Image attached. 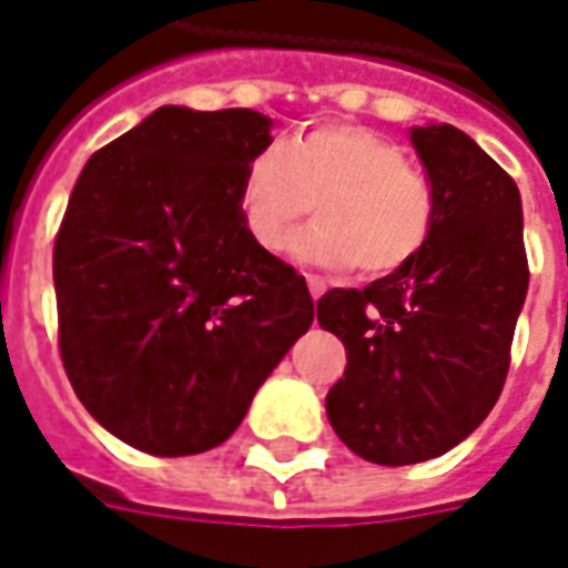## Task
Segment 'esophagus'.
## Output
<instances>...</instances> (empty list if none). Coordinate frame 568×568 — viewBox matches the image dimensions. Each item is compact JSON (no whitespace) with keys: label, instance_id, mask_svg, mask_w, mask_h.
Segmentation results:
<instances>
[{"label":"esophagus","instance_id":"34e87169","mask_svg":"<svg viewBox=\"0 0 568 568\" xmlns=\"http://www.w3.org/2000/svg\"><path fill=\"white\" fill-rule=\"evenodd\" d=\"M306 288H310V295H313V301H318V297L325 295V280L322 276H306Z\"/></svg>","mask_w":568,"mask_h":568}]
</instances>
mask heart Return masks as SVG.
<instances>
[{
    "label": "heart",
    "mask_w": 568,
    "mask_h": 568,
    "mask_svg": "<svg viewBox=\"0 0 568 568\" xmlns=\"http://www.w3.org/2000/svg\"><path fill=\"white\" fill-rule=\"evenodd\" d=\"M310 229L292 237V255L316 267H352L382 276L418 258L436 225L434 183L397 141L355 123H322L288 144L271 141L241 174L243 229L276 252L313 210Z\"/></svg>",
    "instance_id": "heart-1"
}]
</instances>
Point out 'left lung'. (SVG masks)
Wrapping results in <instances>:
<instances>
[{"label": "left lung", "mask_w": 568, "mask_h": 568, "mask_svg": "<svg viewBox=\"0 0 568 568\" xmlns=\"http://www.w3.org/2000/svg\"><path fill=\"white\" fill-rule=\"evenodd\" d=\"M409 141L436 192L430 241L388 276L316 304L348 361L327 422L382 466L445 455L485 422L530 285L515 180L455 125H415Z\"/></svg>", "instance_id": "1"}]
</instances>
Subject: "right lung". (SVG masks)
I'll use <instances>...</instances> for the list:
<instances>
[{
    "instance_id": "1",
    "label": "right lung",
    "mask_w": 568,
    "mask_h": 568,
    "mask_svg": "<svg viewBox=\"0 0 568 568\" xmlns=\"http://www.w3.org/2000/svg\"><path fill=\"white\" fill-rule=\"evenodd\" d=\"M273 120L165 104L90 155L53 243L60 352L87 413L138 452L225 443L310 331L306 280L243 229Z\"/></svg>"
}]
</instances>
